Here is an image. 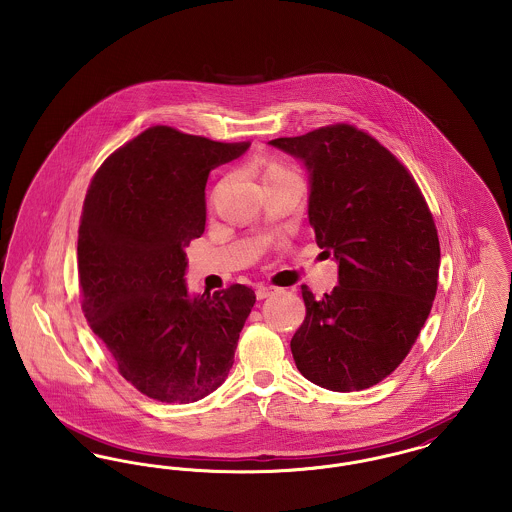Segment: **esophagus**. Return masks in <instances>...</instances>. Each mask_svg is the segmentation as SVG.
Masks as SVG:
<instances>
[{
  "mask_svg": "<svg viewBox=\"0 0 512 512\" xmlns=\"http://www.w3.org/2000/svg\"><path fill=\"white\" fill-rule=\"evenodd\" d=\"M276 288H269V286H259L257 290H255V296H257V300H265V298H269L272 292H274Z\"/></svg>",
  "mask_w": 512,
  "mask_h": 512,
  "instance_id": "obj_1",
  "label": "esophagus"
}]
</instances>
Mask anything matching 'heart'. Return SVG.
I'll return each mask as SVG.
<instances>
[{
	"mask_svg": "<svg viewBox=\"0 0 512 512\" xmlns=\"http://www.w3.org/2000/svg\"><path fill=\"white\" fill-rule=\"evenodd\" d=\"M290 172H292V170L286 168V166L280 164V162H269L267 172H265V180L272 178V176H280V174H290Z\"/></svg>",
	"mask_w": 512,
	"mask_h": 512,
	"instance_id": "b5f03b06",
	"label": "heart"
}]
</instances>
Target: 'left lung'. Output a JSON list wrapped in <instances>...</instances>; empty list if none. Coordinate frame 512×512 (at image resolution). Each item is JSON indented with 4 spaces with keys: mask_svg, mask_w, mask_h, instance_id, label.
<instances>
[{
    "mask_svg": "<svg viewBox=\"0 0 512 512\" xmlns=\"http://www.w3.org/2000/svg\"><path fill=\"white\" fill-rule=\"evenodd\" d=\"M271 145L309 170V224L338 261L331 294L317 300L301 286L294 361L323 389H369L408 356L431 311L441 263L433 214L408 168L350 123Z\"/></svg>",
    "mask_w": 512,
    "mask_h": 512,
    "instance_id": "8db88e82",
    "label": "left lung"
}]
</instances>
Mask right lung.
<instances>
[{"label": "right lung", "mask_w": 512, "mask_h": 512, "mask_svg": "<svg viewBox=\"0 0 512 512\" xmlns=\"http://www.w3.org/2000/svg\"><path fill=\"white\" fill-rule=\"evenodd\" d=\"M251 143H218L154 125L92 178L77 241L81 305L121 377L152 400L189 404L234 363L255 292L187 294L185 247L205 232L211 170Z\"/></svg>", "instance_id": "1"}]
</instances>
